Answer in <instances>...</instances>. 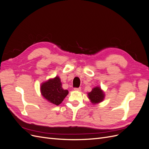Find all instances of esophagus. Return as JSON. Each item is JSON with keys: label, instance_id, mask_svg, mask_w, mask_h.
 I'll return each mask as SVG.
<instances>
[{"label": "esophagus", "instance_id": "1", "mask_svg": "<svg viewBox=\"0 0 149 149\" xmlns=\"http://www.w3.org/2000/svg\"><path fill=\"white\" fill-rule=\"evenodd\" d=\"M81 88H74V90H75V91H81Z\"/></svg>", "mask_w": 149, "mask_h": 149}]
</instances>
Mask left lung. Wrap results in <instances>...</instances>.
Instances as JSON below:
<instances>
[{"label": "left lung", "mask_w": 149, "mask_h": 149, "mask_svg": "<svg viewBox=\"0 0 149 149\" xmlns=\"http://www.w3.org/2000/svg\"><path fill=\"white\" fill-rule=\"evenodd\" d=\"M88 97L92 103L96 104L101 102L104 97V94L100 87H96L88 93Z\"/></svg>", "instance_id": "8db88e82"}]
</instances>
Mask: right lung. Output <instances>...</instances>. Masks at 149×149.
Returning <instances> with one entry per match:
<instances>
[{
	"label": "right lung",
	"mask_w": 149,
	"mask_h": 149,
	"mask_svg": "<svg viewBox=\"0 0 149 149\" xmlns=\"http://www.w3.org/2000/svg\"><path fill=\"white\" fill-rule=\"evenodd\" d=\"M40 88L42 96L49 102L56 106L60 104L68 94V90L62 88L61 79L58 76L43 83Z\"/></svg>",
	"instance_id": "right-lung-1"
}]
</instances>
